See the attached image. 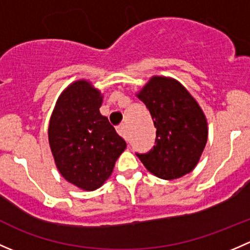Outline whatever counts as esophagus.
Returning <instances> with one entry per match:
<instances>
[{
  "instance_id": "obj_1",
  "label": "esophagus",
  "mask_w": 250,
  "mask_h": 250,
  "mask_svg": "<svg viewBox=\"0 0 250 250\" xmlns=\"http://www.w3.org/2000/svg\"><path fill=\"white\" fill-rule=\"evenodd\" d=\"M116 129H117V133L121 135V137H123L125 139H127V127H125V123H122V125H118Z\"/></svg>"
}]
</instances>
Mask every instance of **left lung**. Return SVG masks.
Listing matches in <instances>:
<instances>
[{"mask_svg": "<svg viewBox=\"0 0 250 250\" xmlns=\"http://www.w3.org/2000/svg\"><path fill=\"white\" fill-rule=\"evenodd\" d=\"M138 98L146 105L156 128L155 145L137 153L146 169L165 180L190 173L200 161L207 138V120L192 95L175 80L156 76Z\"/></svg>", "mask_w": 250, "mask_h": 250, "instance_id": "1", "label": "left lung"}]
</instances>
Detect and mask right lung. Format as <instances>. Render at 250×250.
I'll list each match as a JSON object with an SVG mask.
<instances>
[{"label":"right lung","instance_id":"add662e5","mask_svg":"<svg viewBox=\"0 0 250 250\" xmlns=\"http://www.w3.org/2000/svg\"><path fill=\"white\" fill-rule=\"evenodd\" d=\"M102 102L100 92L89 82H74L60 95L48 128L50 150L60 174L87 191L107 180L127 146L100 113Z\"/></svg>","mask_w":250,"mask_h":250}]
</instances>
